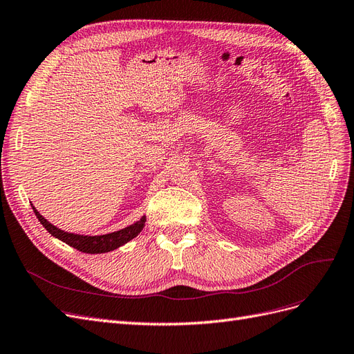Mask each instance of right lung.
<instances>
[{
	"mask_svg": "<svg viewBox=\"0 0 354 354\" xmlns=\"http://www.w3.org/2000/svg\"><path fill=\"white\" fill-rule=\"evenodd\" d=\"M32 209H34L37 218L39 220L42 226L46 227V230L51 234V236L60 239L62 242L72 246V248L85 254H103V252H109L120 248V246L134 239L137 234L143 230L145 221H146V216H143L140 220L131 224V226L124 227L121 230L106 233V234H95V236H88V234H78V233H69V232L62 230L42 217L35 207H32Z\"/></svg>",
	"mask_w": 354,
	"mask_h": 354,
	"instance_id": "obj_1",
	"label": "right lung"
}]
</instances>
